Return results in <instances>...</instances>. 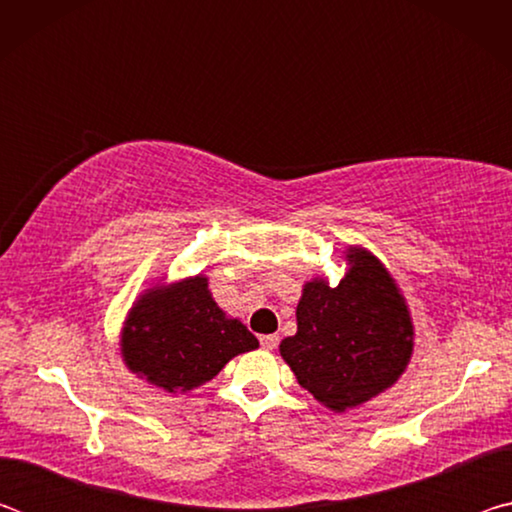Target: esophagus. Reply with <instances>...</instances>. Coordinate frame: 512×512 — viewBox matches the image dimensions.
<instances>
[{"label": "esophagus", "instance_id": "esophagus-1", "mask_svg": "<svg viewBox=\"0 0 512 512\" xmlns=\"http://www.w3.org/2000/svg\"><path fill=\"white\" fill-rule=\"evenodd\" d=\"M277 341H280V336H277V334L259 336V343H262L264 350H275L277 348Z\"/></svg>", "mask_w": 512, "mask_h": 512}]
</instances>
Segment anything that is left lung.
<instances>
[{
  "mask_svg": "<svg viewBox=\"0 0 512 512\" xmlns=\"http://www.w3.org/2000/svg\"><path fill=\"white\" fill-rule=\"evenodd\" d=\"M345 275L302 284L298 332L280 354L298 384L334 413L370 402L404 375L413 357L415 327L409 305L377 255L363 246L343 250Z\"/></svg>",
  "mask_w": 512,
  "mask_h": 512,
  "instance_id": "obj_1",
  "label": "left lung"
}]
</instances>
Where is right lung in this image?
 <instances>
[{"instance_id":"right-lung-1","label":"right lung","mask_w":512,"mask_h":512,"mask_svg":"<svg viewBox=\"0 0 512 512\" xmlns=\"http://www.w3.org/2000/svg\"><path fill=\"white\" fill-rule=\"evenodd\" d=\"M259 341L216 305L205 275L158 282L142 291L119 332L121 361L135 377L171 395L207 384Z\"/></svg>"}]
</instances>
